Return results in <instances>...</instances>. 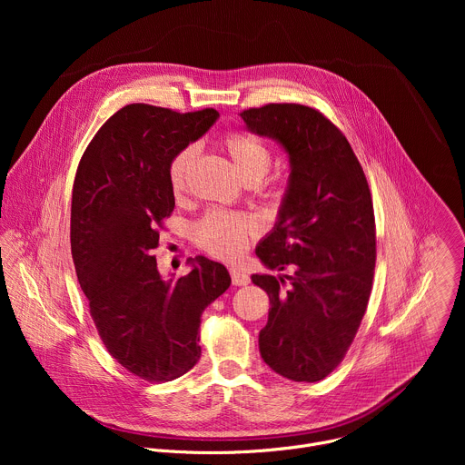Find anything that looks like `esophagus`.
Returning <instances> with one entry per match:
<instances>
[{
    "label": "esophagus",
    "mask_w": 465,
    "mask_h": 465,
    "mask_svg": "<svg viewBox=\"0 0 465 465\" xmlns=\"http://www.w3.org/2000/svg\"><path fill=\"white\" fill-rule=\"evenodd\" d=\"M230 276H232V283L237 287H244L250 283V278L246 272L239 271V269H230Z\"/></svg>",
    "instance_id": "esophagus-1"
}]
</instances>
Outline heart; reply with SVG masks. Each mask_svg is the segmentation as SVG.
<instances>
[{
    "mask_svg": "<svg viewBox=\"0 0 465 465\" xmlns=\"http://www.w3.org/2000/svg\"><path fill=\"white\" fill-rule=\"evenodd\" d=\"M223 145L232 158L239 176L244 182H259L269 173L272 163L271 149L261 140L241 132H232L224 136ZM194 162V149H180L167 165V178L171 191L182 194L187 185L189 169ZM257 232V224L252 217L241 213L226 212H210L193 226L194 241L201 244L212 255L223 259H235L242 253L248 244V239Z\"/></svg>",
    "mask_w": 465,
    "mask_h": 465,
    "instance_id": "b5f03b06",
    "label": "heart"
}]
</instances>
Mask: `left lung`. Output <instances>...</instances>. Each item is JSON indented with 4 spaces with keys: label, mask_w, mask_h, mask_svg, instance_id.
<instances>
[{
    "label": "left lung",
    "mask_w": 465,
    "mask_h": 465,
    "mask_svg": "<svg viewBox=\"0 0 465 465\" xmlns=\"http://www.w3.org/2000/svg\"><path fill=\"white\" fill-rule=\"evenodd\" d=\"M241 117L253 134L280 143L291 165L278 221L255 255L271 271L294 272L252 276L271 298L259 351L276 373L316 382L341 364L366 312L375 269L371 193L350 142L318 110L285 103Z\"/></svg>",
    "instance_id": "left-lung-1"
}]
</instances>
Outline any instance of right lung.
I'll return each mask as SVG.
<instances>
[{"instance_id": "add662e5", "label": "right lung", "mask_w": 465, "mask_h": 465, "mask_svg": "<svg viewBox=\"0 0 465 465\" xmlns=\"http://www.w3.org/2000/svg\"><path fill=\"white\" fill-rule=\"evenodd\" d=\"M219 112L151 104L117 110L84 151L72 196V255L108 353L151 382L173 381L201 359L204 309L232 283L224 264L187 259L189 274L158 271V226L174 210L171 158L203 138Z\"/></svg>"}]
</instances>
